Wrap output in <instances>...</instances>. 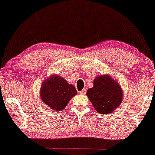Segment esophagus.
I'll return each instance as SVG.
<instances>
[{"instance_id": "1", "label": "esophagus", "mask_w": 155, "mask_h": 155, "mask_svg": "<svg viewBox=\"0 0 155 155\" xmlns=\"http://www.w3.org/2000/svg\"><path fill=\"white\" fill-rule=\"evenodd\" d=\"M80 94L84 95V94H85V93H86V90H85V89H83V90H82L81 92H80Z\"/></svg>"}]
</instances>
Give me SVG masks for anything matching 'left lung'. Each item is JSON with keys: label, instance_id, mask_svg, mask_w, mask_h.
<instances>
[{"label": "left lung", "instance_id": "1", "mask_svg": "<svg viewBox=\"0 0 155 155\" xmlns=\"http://www.w3.org/2000/svg\"><path fill=\"white\" fill-rule=\"evenodd\" d=\"M93 84L86 94L95 110L101 114L113 113L123 101V90L118 82L106 74L95 78Z\"/></svg>", "mask_w": 155, "mask_h": 155}]
</instances>
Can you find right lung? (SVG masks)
<instances>
[{
  "label": "right lung",
  "instance_id": "1",
  "mask_svg": "<svg viewBox=\"0 0 155 155\" xmlns=\"http://www.w3.org/2000/svg\"><path fill=\"white\" fill-rule=\"evenodd\" d=\"M77 93L75 86L55 74L44 80L39 95L44 104L54 111H62Z\"/></svg>",
  "mask_w": 155,
  "mask_h": 155
}]
</instances>
